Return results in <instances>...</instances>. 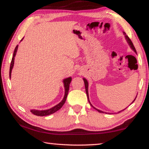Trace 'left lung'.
<instances>
[{"mask_svg": "<svg viewBox=\"0 0 149 149\" xmlns=\"http://www.w3.org/2000/svg\"><path fill=\"white\" fill-rule=\"evenodd\" d=\"M123 34L125 35V39H126V40H127V42H128V44H129V45L130 46V47H131V49H132L133 51H134L135 52H136V53H137V52H136V50H135V47H134V45H133V42H132V41H131V39L129 38V37L127 36V35H126V33L125 32H123ZM84 83H85V91H86V93H87V99H88V100H89V104H91V107L93 108H95V109H96L97 110L98 112H100V113H104L102 112V111H101V110H98V109H97V108H95L94 107H93V106L91 104V102H90V101H89V93H88V82H87V79H85V78H84ZM136 97H137V96H136ZM136 97H135V99H136ZM135 99H134V100H133V101L132 102V103H133V102L135 101ZM124 109V110H125ZM123 110H122V111H123Z\"/></svg>", "mask_w": 149, "mask_h": 149, "instance_id": "1", "label": "left lung"}]
</instances>
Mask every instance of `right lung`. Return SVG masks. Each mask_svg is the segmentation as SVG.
<instances>
[{"mask_svg": "<svg viewBox=\"0 0 149 149\" xmlns=\"http://www.w3.org/2000/svg\"><path fill=\"white\" fill-rule=\"evenodd\" d=\"M22 39L21 41H22ZM17 47H18V45H17L15 48L14 54H13V57L12 58V61H11V64H10V78L11 77V73H12V70L14 66V57L16 56V52L17 50ZM72 81V77H68L65 78L64 80H63V83H64V89H65V93H64V99H62V100L60 102L59 104H58L57 105L54 106V107H52L50 109L48 110H31V112L32 114H33L35 116H48L50 114H53V113L56 112V111H58V110H60V108L62 107V106L64 104V103L66 100V98L68 96V93L69 91V87H70V84L71 83Z\"/></svg>", "mask_w": 149, "mask_h": 149, "instance_id": "obj_1", "label": "right lung"}]
</instances>
